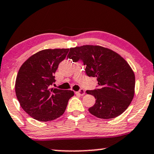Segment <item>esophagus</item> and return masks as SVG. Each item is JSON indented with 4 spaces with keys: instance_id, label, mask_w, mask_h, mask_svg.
<instances>
[{
    "instance_id": "esophagus-1",
    "label": "esophagus",
    "mask_w": 154,
    "mask_h": 154,
    "mask_svg": "<svg viewBox=\"0 0 154 154\" xmlns=\"http://www.w3.org/2000/svg\"><path fill=\"white\" fill-rule=\"evenodd\" d=\"M76 94L80 95V96H84V95H85V91L83 90V89H81V90H79V91L76 92Z\"/></svg>"
}]
</instances>
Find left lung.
<instances>
[{
	"label": "left lung",
	"mask_w": 154,
	"mask_h": 154,
	"mask_svg": "<svg viewBox=\"0 0 154 154\" xmlns=\"http://www.w3.org/2000/svg\"><path fill=\"white\" fill-rule=\"evenodd\" d=\"M67 57L82 60L87 75L97 79L98 88L86 91L96 98L88 109L92 115L110 119L126 111L134 98L135 75L124 58L111 49L91 45L70 48Z\"/></svg>",
	"instance_id": "obj_1"
}]
</instances>
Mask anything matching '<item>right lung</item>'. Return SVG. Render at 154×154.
Listing matches in <instances>:
<instances>
[{
    "instance_id": "1",
    "label": "right lung",
    "mask_w": 154,
    "mask_h": 154,
    "mask_svg": "<svg viewBox=\"0 0 154 154\" xmlns=\"http://www.w3.org/2000/svg\"><path fill=\"white\" fill-rule=\"evenodd\" d=\"M68 48L45 49L25 61L17 75L16 94L21 108L39 121H53L63 114L73 91L51 88L58 66Z\"/></svg>"
}]
</instances>
